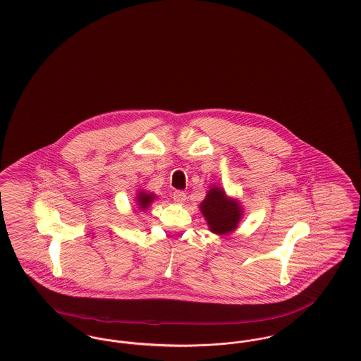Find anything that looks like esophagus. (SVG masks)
I'll use <instances>...</instances> for the list:
<instances>
[{
    "mask_svg": "<svg viewBox=\"0 0 361 361\" xmlns=\"http://www.w3.org/2000/svg\"><path fill=\"white\" fill-rule=\"evenodd\" d=\"M173 200L177 204H184L185 200H187V195L183 191L173 192Z\"/></svg>",
    "mask_w": 361,
    "mask_h": 361,
    "instance_id": "esophagus-1",
    "label": "esophagus"
}]
</instances>
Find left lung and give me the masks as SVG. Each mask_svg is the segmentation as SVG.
Here are the masks:
<instances>
[{
    "label": "left lung",
    "instance_id": "8db88e82",
    "mask_svg": "<svg viewBox=\"0 0 361 361\" xmlns=\"http://www.w3.org/2000/svg\"><path fill=\"white\" fill-rule=\"evenodd\" d=\"M199 209L209 225V231L218 235L233 233L244 215L240 200L233 196L229 197L225 190L218 185H210Z\"/></svg>",
    "mask_w": 361,
    "mask_h": 361
}]
</instances>
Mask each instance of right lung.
<instances>
[{
	"label": "right lung",
	"instance_id": "1",
	"mask_svg": "<svg viewBox=\"0 0 361 361\" xmlns=\"http://www.w3.org/2000/svg\"><path fill=\"white\" fill-rule=\"evenodd\" d=\"M157 199H158V196L154 192L139 190V191L136 192V196H135V206L137 209L135 212H147V209Z\"/></svg>",
	"mask_w": 361,
	"mask_h": 361
}]
</instances>
